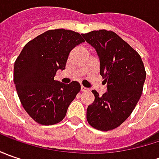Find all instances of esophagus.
<instances>
[{"label":"esophagus","mask_w":159,"mask_h":159,"mask_svg":"<svg viewBox=\"0 0 159 159\" xmlns=\"http://www.w3.org/2000/svg\"><path fill=\"white\" fill-rule=\"evenodd\" d=\"M89 89H87V88H85V87H83V86H81V91L82 92H87V91H89Z\"/></svg>","instance_id":"34e87169"}]
</instances>
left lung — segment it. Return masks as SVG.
Returning <instances> with one entry per match:
<instances>
[{
    "label": "left lung",
    "mask_w": 159,
    "mask_h": 159,
    "mask_svg": "<svg viewBox=\"0 0 159 159\" xmlns=\"http://www.w3.org/2000/svg\"><path fill=\"white\" fill-rule=\"evenodd\" d=\"M82 36L97 53L100 74L107 83V92L102 96L92 90L95 101L87 109V119L97 130H112L130 116L142 95L146 79L143 63L114 32L92 31Z\"/></svg>",
    "instance_id": "left-lung-1"
}]
</instances>
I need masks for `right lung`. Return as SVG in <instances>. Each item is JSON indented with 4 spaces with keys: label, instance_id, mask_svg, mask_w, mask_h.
I'll list each match as a JSON object with an SVG mask.
<instances>
[{
    "label": "right lung",
    "instance_id": "add662e5",
    "mask_svg": "<svg viewBox=\"0 0 159 159\" xmlns=\"http://www.w3.org/2000/svg\"><path fill=\"white\" fill-rule=\"evenodd\" d=\"M85 40L64 29L49 30L30 40L14 64V83L19 100L29 116L40 125L62 121L70 103L80 91L77 81L55 80L64 70L70 50Z\"/></svg>",
    "mask_w": 159,
    "mask_h": 159
}]
</instances>
